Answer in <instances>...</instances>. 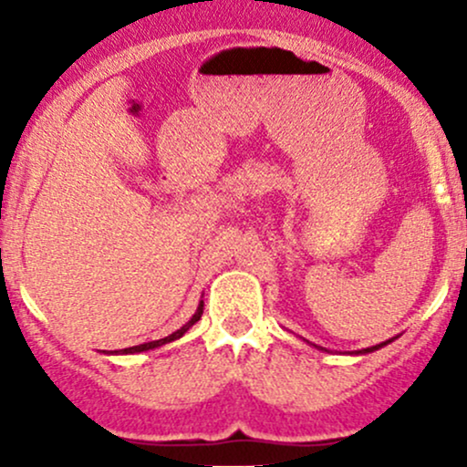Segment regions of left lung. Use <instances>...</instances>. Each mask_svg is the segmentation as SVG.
Wrapping results in <instances>:
<instances>
[{
    "label": "left lung",
    "mask_w": 467,
    "mask_h": 467,
    "mask_svg": "<svg viewBox=\"0 0 467 467\" xmlns=\"http://www.w3.org/2000/svg\"><path fill=\"white\" fill-rule=\"evenodd\" d=\"M389 342H393V337H390V340H387V342H379V345H375V347H367V349H360V351H356V356H364V353H373V351L382 349V347H387ZM320 349H323V347H320ZM325 351H327V349H325Z\"/></svg>",
    "instance_id": "8db88e82"
}]
</instances>
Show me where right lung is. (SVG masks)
Here are the masks:
<instances>
[{
    "label": "right lung",
    "instance_id": "1",
    "mask_svg": "<svg viewBox=\"0 0 467 467\" xmlns=\"http://www.w3.org/2000/svg\"><path fill=\"white\" fill-rule=\"evenodd\" d=\"M202 314H203V301H200V305H197V309H195V314H192V318L189 320V323L186 325H182L178 331H173V334L171 336H166V337H160V340H151V342H144V345H138V347H130V349H120V351H111L109 356H133V353H142V351H151V349H158V347H164V345H169V342H173V340H180L182 336L186 334V331L191 329L192 325L197 323V320L202 318Z\"/></svg>",
    "mask_w": 467,
    "mask_h": 467
}]
</instances>
